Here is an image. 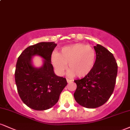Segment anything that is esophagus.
<instances>
[{"instance_id": "obj_1", "label": "esophagus", "mask_w": 130, "mask_h": 130, "mask_svg": "<svg viewBox=\"0 0 130 130\" xmlns=\"http://www.w3.org/2000/svg\"><path fill=\"white\" fill-rule=\"evenodd\" d=\"M67 83H70V82L72 81V80H70V79H67Z\"/></svg>"}]
</instances>
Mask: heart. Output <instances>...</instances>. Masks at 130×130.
Instances as JSON below:
<instances>
[{"instance_id":"obj_1","label":"heart","mask_w":130,"mask_h":130,"mask_svg":"<svg viewBox=\"0 0 130 130\" xmlns=\"http://www.w3.org/2000/svg\"><path fill=\"white\" fill-rule=\"evenodd\" d=\"M96 59V53L93 47L77 43L64 46L60 53H54L51 60L57 72L60 75L64 74L68 63V76L76 74L77 77H83L93 69Z\"/></svg>"}]
</instances>
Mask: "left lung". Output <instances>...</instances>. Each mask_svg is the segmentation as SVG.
Here are the masks:
<instances>
[{"label":"left lung","mask_w":130,"mask_h":130,"mask_svg":"<svg viewBox=\"0 0 130 130\" xmlns=\"http://www.w3.org/2000/svg\"><path fill=\"white\" fill-rule=\"evenodd\" d=\"M96 53L95 66L84 78L74 80L77 88L74 99L87 108H96L108 100L114 91L117 64L111 52L100 44L94 46Z\"/></svg>","instance_id":"8db88e82"}]
</instances>
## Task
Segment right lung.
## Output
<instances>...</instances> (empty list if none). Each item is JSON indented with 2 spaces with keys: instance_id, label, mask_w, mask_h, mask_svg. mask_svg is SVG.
<instances>
[{
  "instance_id": "obj_1",
  "label": "right lung",
  "mask_w": 130,
  "mask_h": 130,
  "mask_svg": "<svg viewBox=\"0 0 130 130\" xmlns=\"http://www.w3.org/2000/svg\"><path fill=\"white\" fill-rule=\"evenodd\" d=\"M56 46L54 42L38 43L27 47L18 59L14 73L18 92L24 103L32 109L43 111L54 106L67 84L66 79L54 73L51 64ZM35 55L43 59L39 68L32 63Z\"/></svg>"
}]
</instances>
